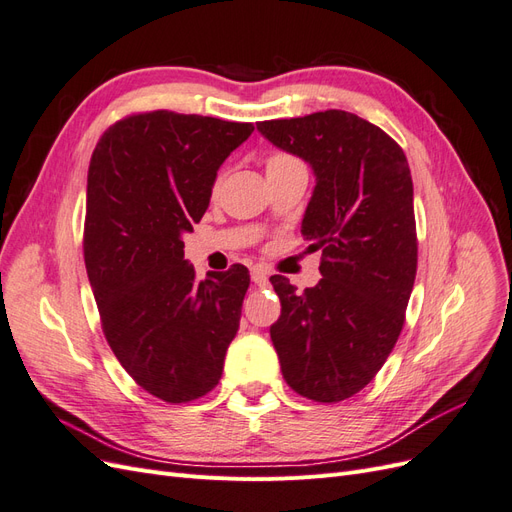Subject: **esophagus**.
Listing matches in <instances>:
<instances>
[{
    "label": "esophagus",
    "instance_id": "34e87169",
    "mask_svg": "<svg viewBox=\"0 0 512 512\" xmlns=\"http://www.w3.org/2000/svg\"><path fill=\"white\" fill-rule=\"evenodd\" d=\"M267 280H269V275H267L265 269H262V267H254V269H252V282H254L256 286H265Z\"/></svg>",
    "mask_w": 512,
    "mask_h": 512
}]
</instances>
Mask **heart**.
Listing matches in <instances>:
<instances>
[{"label": "heart", "mask_w": 512, "mask_h": 512, "mask_svg": "<svg viewBox=\"0 0 512 512\" xmlns=\"http://www.w3.org/2000/svg\"><path fill=\"white\" fill-rule=\"evenodd\" d=\"M294 168H303V164L290 156V153H273L267 160V175L271 173H286V170H294ZM220 183V181H218ZM218 183H215V188H218Z\"/></svg>", "instance_id": "1"}]
</instances>
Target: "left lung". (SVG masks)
Masks as SVG:
<instances>
[{
  "label": "left lung",
  "mask_w": 512,
  "mask_h": 512,
  "mask_svg": "<svg viewBox=\"0 0 512 512\" xmlns=\"http://www.w3.org/2000/svg\"><path fill=\"white\" fill-rule=\"evenodd\" d=\"M256 128L312 166L301 235L322 250L314 288L271 277L282 301L271 342L292 391L335 404L374 380L404 327L416 277L408 160L374 123L335 108Z\"/></svg>",
  "instance_id": "1"
}]
</instances>
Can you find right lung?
<instances>
[{"label": "right lung", "mask_w": 512, "mask_h": 512, "mask_svg": "<svg viewBox=\"0 0 512 512\" xmlns=\"http://www.w3.org/2000/svg\"><path fill=\"white\" fill-rule=\"evenodd\" d=\"M252 123L153 111L108 128L87 175L85 267L102 331L138 386L168 404L207 395L239 331L250 271L196 282L183 235Z\"/></svg>", "instance_id": "add662e5"}]
</instances>
